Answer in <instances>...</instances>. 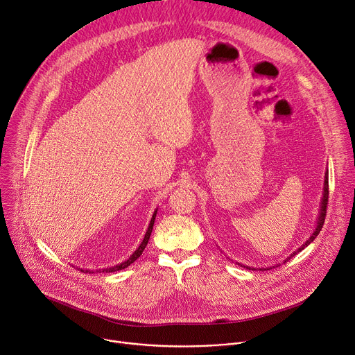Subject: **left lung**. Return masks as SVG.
Wrapping results in <instances>:
<instances>
[{"label":"left lung","instance_id":"left-lung-1","mask_svg":"<svg viewBox=\"0 0 355 355\" xmlns=\"http://www.w3.org/2000/svg\"><path fill=\"white\" fill-rule=\"evenodd\" d=\"M327 204H329V171L326 173V177H324V192H323V198H321V207H320V215H318V218H317V227H315V230H314V232H313V235L296 250V252H293L292 254H290L287 259L284 261V262H287V261H290V257H293L296 253H299V252H302L306 246H309L314 239H315V236L320 234V231H321V228H323V223H324V219H326V212H327ZM238 265H241V263H238ZM242 266V265H241ZM243 268H246V269H252V270H254L253 268H249V266H243ZM272 269V268H270ZM262 270V269H261Z\"/></svg>","mask_w":355,"mask_h":355}]
</instances>
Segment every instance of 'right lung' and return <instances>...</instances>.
I'll return each mask as SVG.
<instances>
[{"instance_id": "obj_1", "label": "right lung", "mask_w": 355, "mask_h": 355, "mask_svg": "<svg viewBox=\"0 0 355 355\" xmlns=\"http://www.w3.org/2000/svg\"><path fill=\"white\" fill-rule=\"evenodd\" d=\"M155 215H157V209L154 211V214H153V218H151V220H150V225H148V228H147V232H146V235H144V239H143V242L140 243V246L135 250V253L128 257V259L125 261V262H123V263H120V265H116V266H113V268H109V269H102L101 272H106V273H109V272H117V270H121V269H124V268H127V266H130L135 261H137L139 257H140V254L143 253V250L146 249V246H147V243H148V239H150V235H151V232H153V227H154V219H155ZM83 272V270H82ZM86 272H89V273H94V272H90V270H86Z\"/></svg>"}]
</instances>
